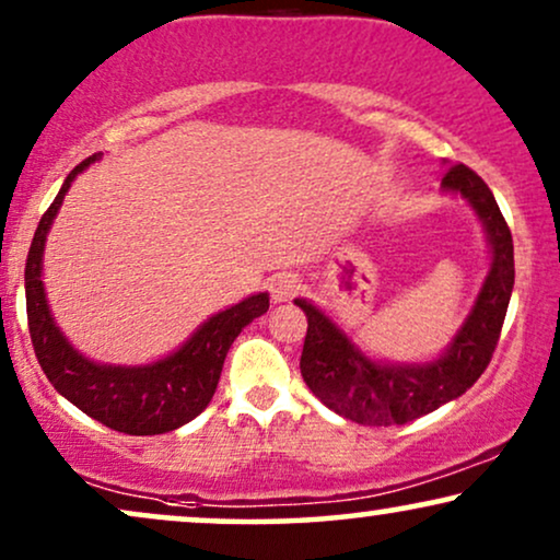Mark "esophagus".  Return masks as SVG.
I'll return each instance as SVG.
<instances>
[{"mask_svg": "<svg viewBox=\"0 0 560 560\" xmlns=\"http://www.w3.org/2000/svg\"><path fill=\"white\" fill-rule=\"evenodd\" d=\"M268 289H271L273 302H287L296 294L300 281H296V276H292V273H276L271 279V284H268Z\"/></svg>", "mask_w": 560, "mask_h": 560, "instance_id": "esophagus-1", "label": "esophagus"}]
</instances>
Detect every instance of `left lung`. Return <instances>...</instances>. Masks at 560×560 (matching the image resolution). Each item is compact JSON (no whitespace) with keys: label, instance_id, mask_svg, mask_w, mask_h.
Listing matches in <instances>:
<instances>
[{"label":"left lung","instance_id":"left-lung-1","mask_svg":"<svg viewBox=\"0 0 560 560\" xmlns=\"http://www.w3.org/2000/svg\"><path fill=\"white\" fill-rule=\"evenodd\" d=\"M442 188L468 198L491 245V271L468 320L442 357L427 364L372 362L315 304L294 300L307 315V336L300 359L302 377L315 398L343 419L364 427H395L427 416L476 385L497 351L514 289L512 232L491 188L470 167L452 165L444 173Z\"/></svg>","mask_w":560,"mask_h":560}]
</instances>
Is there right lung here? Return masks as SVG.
<instances>
[{"label": "right lung", "mask_w": 560, "mask_h": 560, "mask_svg": "<svg viewBox=\"0 0 560 560\" xmlns=\"http://www.w3.org/2000/svg\"><path fill=\"white\" fill-rule=\"evenodd\" d=\"M92 154L67 175L59 196L40 217L25 260V304L33 349L46 377L69 402L90 419L131 436L165 434L194 421L209 406L222 374L224 357L247 323L268 310V294H253L235 307L222 310L198 328L178 351L144 366L95 364L84 359L56 328L44 292V245L51 222L69 186L90 162Z\"/></svg>", "instance_id": "obj_1"}]
</instances>
